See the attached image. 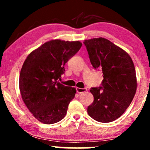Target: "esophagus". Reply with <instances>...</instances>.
<instances>
[{
    "label": "esophagus",
    "instance_id": "esophagus-1",
    "mask_svg": "<svg viewBox=\"0 0 150 150\" xmlns=\"http://www.w3.org/2000/svg\"><path fill=\"white\" fill-rule=\"evenodd\" d=\"M76 90H77V92L78 93L81 94V93H84V92H86V91H87V88L77 87V88H76Z\"/></svg>",
    "mask_w": 150,
    "mask_h": 150
}]
</instances>
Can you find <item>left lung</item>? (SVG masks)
I'll return each instance as SVG.
<instances>
[{
	"instance_id": "obj_1",
	"label": "left lung",
	"mask_w": 150,
	"mask_h": 150,
	"mask_svg": "<svg viewBox=\"0 0 150 150\" xmlns=\"http://www.w3.org/2000/svg\"><path fill=\"white\" fill-rule=\"evenodd\" d=\"M91 63L103 71L102 87L91 88L93 103L87 108L91 118L100 122L118 119L133 100L137 89L135 67L126 51L100 37L85 40Z\"/></svg>"
}]
</instances>
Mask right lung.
<instances>
[{"label": "right lung", "instance_id": "1", "mask_svg": "<svg viewBox=\"0 0 150 150\" xmlns=\"http://www.w3.org/2000/svg\"><path fill=\"white\" fill-rule=\"evenodd\" d=\"M82 46L79 41L52 40L30 53L19 77L22 98L30 112L40 122L51 124L65 117L76 88L57 81L64 65Z\"/></svg>", "mask_w": 150, "mask_h": 150}]
</instances>
